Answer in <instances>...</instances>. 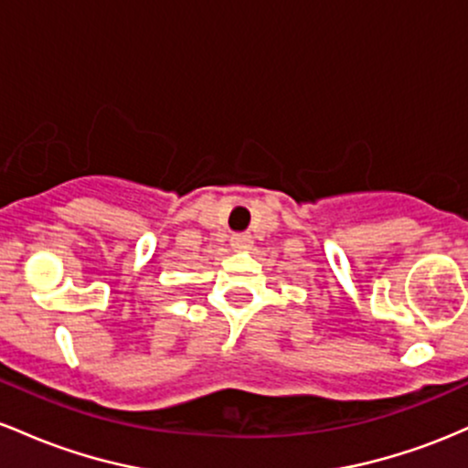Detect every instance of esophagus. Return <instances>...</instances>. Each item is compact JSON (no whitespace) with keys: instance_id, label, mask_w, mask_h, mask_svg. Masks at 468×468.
Returning a JSON list of instances; mask_svg holds the SVG:
<instances>
[{"instance_id":"34e87169","label":"esophagus","mask_w":468,"mask_h":468,"mask_svg":"<svg viewBox=\"0 0 468 468\" xmlns=\"http://www.w3.org/2000/svg\"><path fill=\"white\" fill-rule=\"evenodd\" d=\"M229 243H232L234 250H248L251 245V236L250 234H234L232 239H229Z\"/></svg>"}]
</instances>
